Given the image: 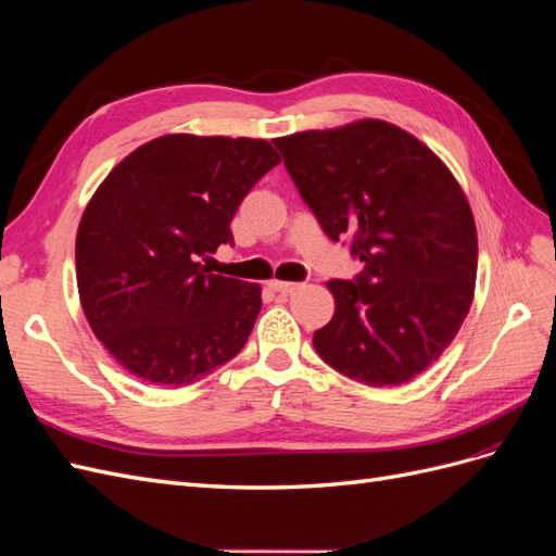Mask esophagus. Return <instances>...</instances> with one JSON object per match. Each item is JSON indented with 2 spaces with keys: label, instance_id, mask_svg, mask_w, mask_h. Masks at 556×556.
Listing matches in <instances>:
<instances>
[{
  "label": "esophagus",
  "instance_id": "34e87169",
  "mask_svg": "<svg viewBox=\"0 0 556 556\" xmlns=\"http://www.w3.org/2000/svg\"><path fill=\"white\" fill-rule=\"evenodd\" d=\"M268 288H271L274 292H278V294H282V296H288V294H292L294 290H299V282H288V280H271L268 282Z\"/></svg>",
  "mask_w": 556,
  "mask_h": 556
}]
</instances>
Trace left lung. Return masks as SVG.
Masks as SVG:
<instances>
[{
	"label": "left lung",
	"instance_id": "8db88e82",
	"mask_svg": "<svg viewBox=\"0 0 556 556\" xmlns=\"http://www.w3.org/2000/svg\"><path fill=\"white\" fill-rule=\"evenodd\" d=\"M301 199L331 241L364 264L329 280L331 323L313 345L371 387L413 380L443 355L468 315L478 274L476 220L447 166L382 121L274 141Z\"/></svg>",
	"mask_w": 556,
	"mask_h": 556
}]
</instances>
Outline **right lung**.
<instances>
[{
    "mask_svg": "<svg viewBox=\"0 0 556 556\" xmlns=\"http://www.w3.org/2000/svg\"><path fill=\"white\" fill-rule=\"evenodd\" d=\"M280 157L262 139L166 134L99 185L76 233L80 306L131 376L182 387L237 357L262 308L257 282L211 274L243 197Z\"/></svg>",
    "mask_w": 556,
    "mask_h": 556,
    "instance_id": "right-lung-1",
    "label": "right lung"
}]
</instances>
